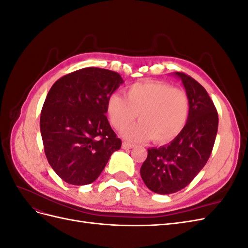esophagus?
<instances>
[{"instance_id": "esophagus-1", "label": "esophagus", "mask_w": 248, "mask_h": 248, "mask_svg": "<svg viewBox=\"0 0 248 248\" xmlns=\"http://www.w3.org/2000/svg\"><path fill=\"white\" fill-rule=\"evenodd\" d=\"M133 147H134V145L131 144V142L123 141V144H122V148H123V149H131V148H133Z\"/></svg>"}]
</instances>
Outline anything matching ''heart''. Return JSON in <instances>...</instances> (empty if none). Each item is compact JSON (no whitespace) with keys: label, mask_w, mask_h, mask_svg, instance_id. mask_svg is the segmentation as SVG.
Instances as JSON below:
<instances>
[{"label":"heart","mask_w":248,"mask_h":248,"mask_svg":"<svg viewBox=\"0 0 248 248\" xmlns=\"http://www.w3.org/2000/svg\"><path fill=\"white\" fill-rule=\"evenodd\" d=\"M125 96L110 95L107 108L118 130H124L139 117L140 123L125 132L126 139H151L162 144L176 139L186 125L189 101L181 89L161 81H140L127 87Z\"/></svg>","instance_id":"obj_1"}]
</instances>
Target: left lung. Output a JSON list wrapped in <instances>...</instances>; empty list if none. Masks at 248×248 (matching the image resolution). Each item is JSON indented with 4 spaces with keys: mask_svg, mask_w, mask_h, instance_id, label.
<instances>
[{
    "mask_svg": "<svg viewBox=\"0 0 248 248\" xmlns=\"http://www.w3.org/2000/svg\"><path fill=\"white\" fill-rule=\"evenodd\" d=\"M181 78L189 101V115L179 136L170 144L148 149L140 176L150 190L170 194L181 190L205 167L215 142L218 114L205 88L183 72Z\"/></svg>",
    "mask_w": 248,
    "mask_h": 248,
    "instance_id": "obj_1",
    "label": "left lung"
}]
</instances>
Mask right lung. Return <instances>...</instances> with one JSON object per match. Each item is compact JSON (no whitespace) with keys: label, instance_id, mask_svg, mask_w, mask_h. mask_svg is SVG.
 <instances>
[{"label":"right lung","instance_id":"right-lung-1","mask_svg":"<svg viewBox=\"0 0 248 248\" xmlns=\"http://www.w3.org/2000/svg\"><path fill=\"white\" fill-rule=\"evenodd\" d=\"M123 79L119 73L88 67L59 78L40 116L44 153L63 181L94 182L122 141L111 129L108 100Z\"/></svg>","mask_w":248,"mask_h":248}]
</instances>
